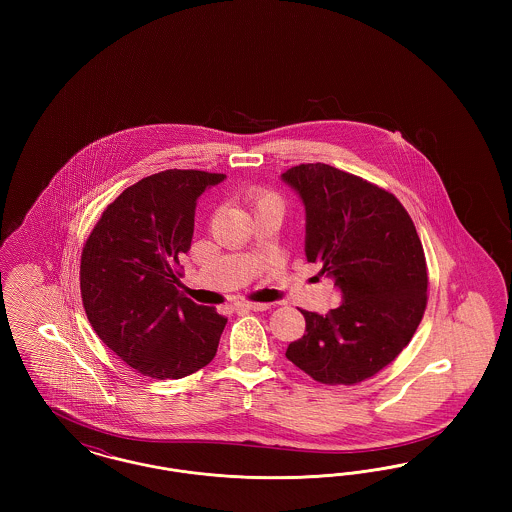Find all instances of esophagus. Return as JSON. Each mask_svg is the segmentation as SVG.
Wrapping results in <instances>:
<instances>
[{"mask_svg":"<svg viewBox=\"0 0 512 512\" xmlns=\"http://www.w3.org/2000/svg\"><path fill=\"white\" fill-rule=\"evenodd\" d=\"M238 309H245V311H267V303H240Z\"/></svg>","mask_w":512,"mask_h":512,"instance_id":"esophagus-1","label":"esophagus"}]
</instances>
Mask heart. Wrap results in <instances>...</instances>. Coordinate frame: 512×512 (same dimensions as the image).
<instances>
[{
  "label": "heart",
  "mask_w": 512,
  "mask_h": 512,
  "mask_svg": "<svg viewBox=\"0 0 512 512\" xmlns=\"http://www.w3.org/2000/svg\"><path fill=\"white\" fill-rule=\"evenodd\" d=\"M249 203L253 205V209H263V207H282V199L280 195L270 192L267 188H253L247 194Z\"/></svg>",
  "instance_id": "1"
}]
</instances>
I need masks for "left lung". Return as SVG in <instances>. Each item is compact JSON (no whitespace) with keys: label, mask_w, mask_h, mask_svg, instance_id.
Wrapping results in <instances>:
<instances>
[{"label":"left lung","mask_w":512,"mask_h":512,"mask_svg":"<svg viewBox=\"0 0 512 512\" xmlns=\"http://www.w3.org/2000/svg\"><path fill=\"white\" fill-rule=\"evenodd\" d=\"M307 213L305 255L343 293L328 315L301 311L286 357L326 386L361 384L409 345L428 303L422 242L395 195L351 172L305 163L282 174Z\"/></svg>","instance_id":"1"}]
</instances>
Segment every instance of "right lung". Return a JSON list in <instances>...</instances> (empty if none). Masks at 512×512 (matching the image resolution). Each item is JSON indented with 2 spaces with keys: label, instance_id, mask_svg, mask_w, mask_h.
<instances>
[{
  "label": "right lung",
  "instance_id": "1",
  "mask_svg": "<svg viewBox=\"0 0 512 512\" xmlns=\"http://www.w3.org/2000/svg\"><path fill=\"white\" fill-rule=\"evenodd\" d=\"M224 174L157 172L101 213L80 257V295L101 341L136 372L178 380L209 365L228 318L178 290L195 201Z\"/></svg>",
  "mask_w": 512,
  "mask_h": 512
}]
</instances>
